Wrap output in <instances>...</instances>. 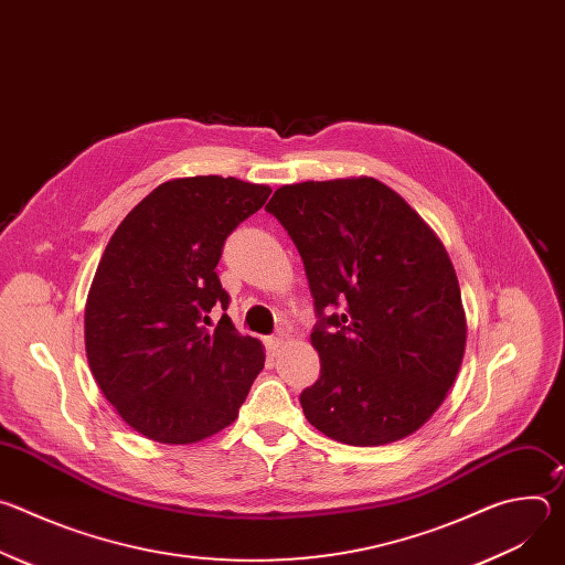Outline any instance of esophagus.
I'll return each instance as SVG.
<instances>
[{"label": "esophagus", "mask_w": 565, "mask_h": 565, "mask_svg": "<svg viewBox=\"0 0 565 565\" xmlns=\"http://www.w3.org/2000/svg\"><path fill=\"white\" fill-rule=\"evenodd\" d=\"M266 347H268V351H270L273 355H277V353L281 351V347H284V338H281V335H273V338L266 340Z\"/></svg>", "instance_id": "obj_1"}]
</instances>
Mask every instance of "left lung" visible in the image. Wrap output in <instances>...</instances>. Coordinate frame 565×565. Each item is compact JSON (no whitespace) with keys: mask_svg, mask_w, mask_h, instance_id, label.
Instances as JSON below:
<instances>
[{"mask_svg":"<svg viewBox=\"0 0 565 565\" xmlns=\"http://www.w3.org/2000/svg\"><path fill=\"white\" fill-rule=\"evenodd\" d=\"M266 210L301 255L319 317V380L299 395L306 420L355 447L412 436L465 355L460 286L440 238L371 177L284 185Z\"/></svg>","mask_w":565,"mask_h":565,"instance_id":"1","label":"left lung"}]
</instances>
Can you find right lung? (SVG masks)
Masks as SVG:
<instances>
[{
  "label": "right lung",
  "mask_w": 565,
  "mask_h": 565,
  "mask_svg": "<svg viewBox=\"0 0 565 565\" xmlns=\"http://www.w3.org/2000/svg\"><path fill=\"white\" fill-rule=\"evenodd\" d=\"M223 177L160 183L118 225L87 308L89 369L118 416L149 440L190 445L234 423L264 369V347L223 312L216 264L227 234L270 196Z\"/></svg>",
  "instance_id": "obj_1"
}]
</instances>
